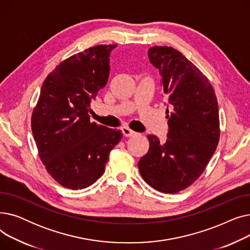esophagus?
I'll return each instance as SVG.
<instances>
[{
	"mask_svg": "<svg viewBox=\"0 0 250 250\" xmlns=\"http://www.w3.org/2000/svg\"><path fill=\"white\" fill-rule=\"evenodd\" d=\"M122 130H123V134H124V136H125V137H132V136H135L137 133L136 132H134L133 129H130V128H128V127H123L122 128Z\"/></svg>",
	"mask_w": 250,
	"mask_h": 250,
	"instance_id": "34e87169",
	"label": "esophagus"
}]
</instances>
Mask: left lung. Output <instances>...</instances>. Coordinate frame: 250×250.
Returning a JSON list of instances; mask_svg holds the SVG:
<instances>
[{"label":"left lung","instance_id":"1","mask_svg":"<svg viewBox=\"0 0 250 250\" xmlns=\"http://www.w3.org/2000/svg\"><path fill=\"white\" fill-rule=\"evenodd\" d=\"M148 56L159 70L163 94L173 109L168 115V139L160 144L149 135V150L138 166L153 188L176 193L202 175L217 149L218 100L208 79L177 49L155 45Z\"/></svg>","mask_w":250,"mask_h":250}]
</instances>
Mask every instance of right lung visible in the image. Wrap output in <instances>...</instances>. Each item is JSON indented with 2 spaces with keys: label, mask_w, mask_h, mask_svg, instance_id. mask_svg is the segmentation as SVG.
<instances>
[{
  "label": "right lung",
  "mask_w": 250,
  "mask_h": 250,
  "mask_svg": "<svg viewBox=\"0 0 250 250\" xmlns=\"http://www.w3.org/2000/svg\"><path fill=\"white\" fill-rule=\"evenodd\" d=\"M116 44H100L65 59L49 73L32 111L39 158L63 188L82 189L104 173L122 130L90 122V103L105 87Z\"/></svg>",
  "instance_id": "right-lung-1"
}]
</instances>
